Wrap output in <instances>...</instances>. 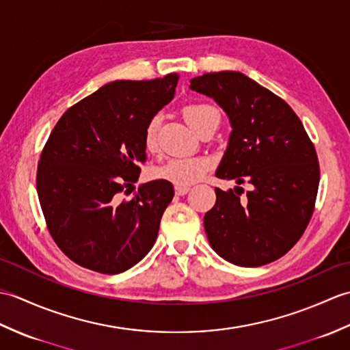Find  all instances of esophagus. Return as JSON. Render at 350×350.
I'll list each match as a JSON object with an SVG mask.
<instances>
[{
	"instance_id": "obj_1",
	"label": "esophagus",
	"mask_w": 350,
	"mask_h": 350,
	"mask_svg": "<svg viewBox=\"0 0 350 350\" xmlns=\"http://www.w3.org/2000/svg\"><path fill=\"white\" fill-rule=\"evenodd\" d=\"M174 191H176V196H187L188 192H189V188L188 187H176L174 188Z\"/></svg>"
}]
</instances>
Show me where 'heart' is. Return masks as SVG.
<instances>
[{
    "label": "heart",
    "mask_w": 350,
    "mask_h": 350,
    "mask_svg": "<svg viewBox=\"0 0 350 350\" xmlns=\"http://www.w3.org/2000/svg\"><path fill=\"white\" fill-rule=\"evenodd\" d=\"M183 118L196 132L202 133L206 129L215 131L219 126L221 114L211 103L189 102L182 108ZM161 117L153 116L148 118L143 131V144L148 152L158 148V132ZM212 168V161L204 156H176L170 158L159 167H156L154 176L161 180L176 185V187H189L198 182Z\"/></svg>",
    "instance_id": "heart-1"
}]
</instances>
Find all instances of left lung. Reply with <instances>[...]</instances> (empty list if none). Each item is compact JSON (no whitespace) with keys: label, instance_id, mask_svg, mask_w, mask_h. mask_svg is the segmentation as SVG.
<instances>
[{"label":"left lung","instance_id":"obj_1","mask_svg":"<svg viewBox=\"0 0 350 350\" xmlns=\"http://www.w3.org/2000/svg\"><path fill=\"white\" fill-rule=\"evenodd\" d=\"M191 88L213 98L232 122L217 177L248 183L228 192L204 215L212 248L227 262L254 267L292 250L313 217L321 180L317 153L286 100L241 72H213L191 79Z\"/></svg>","mask_w":350,"mask_h":350}]
</instances>
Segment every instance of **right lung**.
I'll list each match as a JSON object with an SVG mask.
<instances>
[{"label": "right lung", "mask_w": 350, "mask_h": 350, "mask_svg": "<svg viewBox=\"0 0 350 350\" xmlns=\"http://www.w3.org/2000/svg\"><path fill=\"white\" fill-rule=\"evenodd\" d=\"M179 75L114 81L72 105L52 129L37 163L36 187L48 232L72 262L99 273L137 265L158 237L173 185H141L143 131L173 99Z\"/></svg>", "instance_id": "add662e5"}]
</instances>
